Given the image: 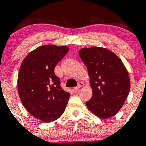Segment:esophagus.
Here are the masks:
<instances>
[{"instance_id": "esophagus-1", "label": "esophagus", "mask_w": 146, "mask_h": 146, "mask_svg": "<svg viewBox=\"0 0 146 146\" xmlns=\"http://www.w3.org/2000/svg\"><path fill=\"white\" fill-rule=\"evenodd\" d=\"M84 86V82H80L78 83V85L76 87H75L74 88V90H78L79 88H80V87L83 86Z\"/></svg>"}]
</instances>
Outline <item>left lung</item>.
<instances>
[{
	"instance_id": "left-lung-1",
	"label": "left lung",
	"mask_w": 146,
	"mask_h": 146,
	"mask_svg": "<svg viewBox=\"0 0 146 146\" xmlns=\"http://www.w3.org/2000/svg\"><path fill=\"white\" fill-rule=\"evenodd\" d=\"M79 53L88 69L93 90L86 106L102 119L116 115L130 88L128 73L121 60L110 50L97 46L82 48Z\"/></svg>"
}]
</instances>
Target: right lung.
I'll return each instance as SVG.
<instances>
[{
    "instance_id": "add662e5",
    "label": "right lung",
    "mask_w": 146,
    "mask_h": 146,
    "mask_svg": "<svg viewBox=\"0 0 146 146\" xmlns=\"http://www.w3.org/2000/svg\"><path fill=\"white\" fill-rule=\"evenodd\" d=\"M66 46L43 45L29 53L18 77L20 98L27 110L44 122L58 119L64 112L70 94L64 90L54 68L67 53Z\"/></svg>"
}]
</instances>
